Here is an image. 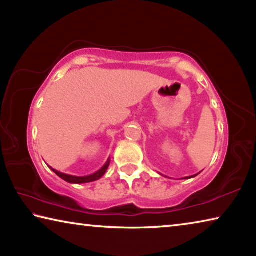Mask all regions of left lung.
<instances>
[{
    "instance_id": "1",
    "label": "left lung",
    "mask_w": 256,
    "mask_h": 256,
    "mask_svg": "<svg viewBox=\"0 0 256 256\" xmlns=\"http://www.w3.org/2000/svg\"><path fill=\"white\" fill-rule=\"evenodd\" d=\"M198 174H200V172H198ZM198 174H196V175H193V176H188V177H184V180H188V178H193V177L198 176Z\"/></svg>"
}]
</instances>
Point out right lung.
<instances>
[{"instance_id": "1", "label": "right lung", "mask_w": 256, "mask_h": 256, "mask_svg": "<svg viewBox=\"0 0 256 256\" xmlns=\"http://www.w3.org/2000/svg\"><path fill=\"white\" fill-rule=\"evenodd\" d=\"M110 159L108 158V160L106 162V164H104V166L99 170L98 172H94V174L92 175H88V176H73V175H68V174H64V172H60L58 170H54V168L50 167L52 170H53L56 175H58V177H60V178L64 180L66 182H68V183H71V184H84V183H90V182H94V180H98L99 178H102V177L104 176V174H105L108 166H110Z\"/></svg>"}]
</instances>
